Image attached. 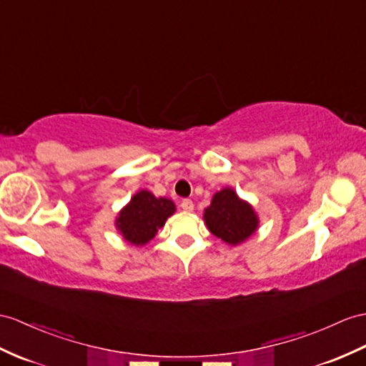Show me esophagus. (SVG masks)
<instances>
[{"mask_svg":"<svg viewBox=\"0 0 366 366\" xmlns=\"http://www.w3.org/2000/svg\"><path fill=\"white\" fill-rule=\"evenodd\" d=\"M182 208H183V211H186V212H191V211L194 209V203H192V200H189V199H184V200H182Z\"/></svg>","mask_w":366,"mask_h":366,"instance_id":"1","label":"esophagus"}]
</instances>
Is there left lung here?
Here are the masks:
<instances>
[{
    "instance_id": "1",
    "label": "left lung",
    "mask_w": 366,
    "mask_h": 366,
    "mask_svg": "<svg viewBox=\"0 0 366 366\" xmlns=\"http://www.w3.org/2000/svg\"><path fill=\"white\" fill-rule=\"evenodd\" d=\"M203 219L211 233L229 245L242 244L256 233L259 225L252 204L240 199L231 188H224L212 195Z\"/></svg>"
}]
</instances>
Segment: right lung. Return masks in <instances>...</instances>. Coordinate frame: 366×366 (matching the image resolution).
I'll list each match as a JSON object with an SVG mask.
<instances>
[{"instance_id": "obj_1", "label": "right lung", "mask_w": 366, "mask_h": 366, "mask_svg": "<svg viewBox=\"0 0 366 366\" xmlns=\"http://www.w3.org/2000/svg\"><path fill=\"white\" fill-rule=\"evenodd\" d=\"M175 212V204L166 197H155L142 189L137 192L116 217V228L132 245H146L152 240L167 217Z\"/></svg>"}]
</instances>
